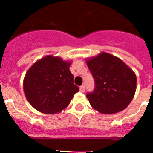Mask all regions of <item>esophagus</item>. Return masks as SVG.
Returning <instances> with one entry per match:
<instances>
[{
  "label": "esophagus",
  "mask_w": 153,
  "mask_h": 153,
  "mask_svg": "<svg viewBox=\"0 0 153 153\" xmlns=\"http://www.w3.org/2000/svg\"><path fill=\"white\" fill-rule=\"evenodd\" d=\"M85 90H86L85 85H82V86H80V87H79V90H80L81 92H84Z\"/></svg>",
  "instance_id": "34e87169"
}]
</instances>
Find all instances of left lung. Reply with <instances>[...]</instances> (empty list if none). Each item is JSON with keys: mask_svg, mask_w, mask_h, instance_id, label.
Masks as SVG:
<instances>
[{"mask_svg": "<svg viewBox=\"0 0 153 153\" xmlns=\"http://www.w3.org/2000/svg\"><path fill=\"white\" fill-rule=\"evenodd\" d=\"M95 88L86 93L90 105L99 112L113 114L130 103L136 90V76L118 57L102 53L86 61Z\"/></svg>", "mask_w": 153, "mask_h": 153, "instance_id": "left-lung-1", "label": "left lung"}]
</instances>
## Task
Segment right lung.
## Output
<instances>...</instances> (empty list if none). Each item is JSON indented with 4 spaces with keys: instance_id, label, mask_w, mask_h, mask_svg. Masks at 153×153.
Returning <instances> with one entry per match:
<instances>
[{
    "instance_id": "right-lung-1",
    "label": "right lung",
    "mask_w": 153,
    "mask_h": 153,
    "mask_svg": "<svg viewBox=\"0 0 153 153\" xmlns=\"http://www.w3.org/2000/svg\"><path fill=\"white\" fill-rule=\"evenodd\" d=\"M70 62L47 56L36 61L28 70L24 90L28 102L44 113H56L70 104L79 87L74 83Z\"/></svg>"
}]
</instances>
